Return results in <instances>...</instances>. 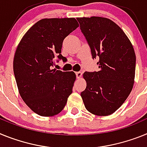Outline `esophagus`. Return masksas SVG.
<instances>
[{
    "mask_svg": "<svg viewBox=\"0 0 147 147\" xmlns=\"http://www.w3.org/2000/svg\"><path fill=\"white\" fill-rule=\"evenodd\" d=\"M75 75H76V77H77V78H80L81 77V75H82V72H75Z\"/></svg>",
    "mask_w": 147,
    "mask_h": 147,
    "instance_id": "34e87169",
    "label": "esophagus"
}]
</instances>
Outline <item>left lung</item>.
Listing matches in <instances>:
<instances>
[{
    "label": "left lung",
    "instance_id": "obj_1",
    "mask_svg": "<svg viewBox=\"0 0 147 147\" xmlns=\"http://www.w3.org/2000/svg\"><path fill=\"white\" fill-rule=\"evenodd\" d=\"M81 32L99 58V71L85 72L86 87L81 93L86 109L92 114L107 116L124 103L135 82L136 57L132 43L114 21L92 16L77 18Z\"/></svg>",
    "mask_w": 147,
    "mask_h": 147
}]
</instances>
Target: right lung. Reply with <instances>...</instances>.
Wrapping results in <instances>:
<instances>
[{
  "mask_svg": "<svg viewBox=\"0 0 147 147\" xmlns=\"http://www.w3.org/2000/svg\"><path fill=\"white\" fill-rule=\"evenodd\" d=\"M79 26L74 18H43L25 33L13 60L15 81L20 97L36 114L43 117L63 110L72 92L74 72L52 69L61 53L64 38Z\"/></svg>",
  "mask_w": 147,
  "mask_h": 147,
  "instance_id": "right-lung-1",
  "label": "right lung"
}]
</instances>
